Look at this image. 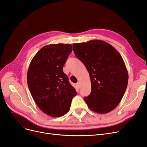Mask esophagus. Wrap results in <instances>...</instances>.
I'll return each instance as SVG.
<instances>
[{"mask_svg": "<svg viewBox=\"0 0 147 147\" xmlns=\"http://www.w3.org/2000/svg\"><path fill=\"white\" fill-rule=\"evenodd\" d=\"M77 86L78 88H80V83H79V82H78V83H77Z\"/></svg>", "mask_w": 147, "mask_h": 147, "instance_id": "esophagus-1", "label": "esophagus"}]
</instances>
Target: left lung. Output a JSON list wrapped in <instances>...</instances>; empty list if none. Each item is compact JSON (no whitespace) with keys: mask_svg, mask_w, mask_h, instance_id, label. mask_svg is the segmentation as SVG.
I'll return each instance as SVG.
<instances>
[{"mask_svg":"<svg viewBox=\"0 0 147 147\" xmlns=\"http://www.w3.org/2000/svg\"><path fill=\"white\" fill-rule=\"evenodd\" d=\"M73 49L91 78V92L84 101L93 112H110L119 104L127 86L128 73L121 56L100 40L74 43Z\"/></svg>","mask_w":147,"mask_h":147,"instance_id":"1","label":"left lung"}]
</instances>
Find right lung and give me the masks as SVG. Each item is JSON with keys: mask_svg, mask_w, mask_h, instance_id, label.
Segmentation results:
<instances>
[{"mask_svg": "<svg viewBox=\"0 0 147 147\" xmlns=\"http://www.w3.org/2000/svg\"><path fill=\"white\" fill-rule=\"evenodd\" d=\"M72 51L70 44L47 45L37 53L30 63L27 75L30 92L39 109L49 116H63L77 95L63 71Z\"/></svg>", "mask_w": 147, "mask_h": 147, "instance_id": "obj_1", "label": "right lung"}]
</instances>
